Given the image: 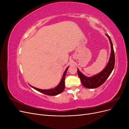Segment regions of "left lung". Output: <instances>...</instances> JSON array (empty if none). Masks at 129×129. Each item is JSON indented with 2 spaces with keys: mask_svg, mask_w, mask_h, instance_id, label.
<instances>
[{
  "mask_svg": "<svg viewBox=\"0 0 129 129\" xmlns=\"http://www.w3.org/2000/svg\"><path fill=\"white\" fill-rule=\"evenodd\" d=\"M107 36L109 38L111 44V52L110 57V59L107 65L103 71L100 73L97 74V75L93 76L91 77H88L84 76L82 73H81L79 70L77 69V73L80 79L81 80V83L83 84L84 87L87 88H96L101 86V85L103 84L105 81L107 80L108 77L110 76L113 69L114 68L115 63V57L114 48H113L112 43L111 39L107 34Z\"/></svg>",
  "mask_w": 129,
  "mask_h": 129,
  "instance_id": "left-lung-1",
  "label": "left lung"
}]
</instances>
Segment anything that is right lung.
<instances>
[{
	"mask_svg": "<svg viewBox=\"0 0 129 129\" xmlns=\"http://www.w3.org/2000/svg\"><path fill=\"white\" fill-rule=\"evenodd\" d=\"M68 67L67 68H66V71L64 72V74L63 75V76H62V78L61 79V81L60 82V83L58 84V85L56 87H55V88L52 89H49V90H44V89H38L37 88H35L34 87L30 86L32 87L33 88H34V89L37 90V91H39L41 93H44L45 95H49V96H55L57 95L59 93L62 92L64 90V88H65V84H64V80H65V76L66 75V73H67V70L68 69Z\"/></svg>",
	"mask_w": 129,
	"mask_h": 129,
	"instance_id": "add662e5",
	"label": "right lung"
}]
</instances>
